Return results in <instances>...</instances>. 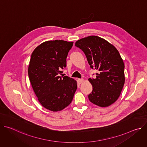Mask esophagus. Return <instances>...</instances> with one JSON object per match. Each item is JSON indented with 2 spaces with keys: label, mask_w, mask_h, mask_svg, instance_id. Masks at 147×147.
Instances as JSON below:
<instances>
[{
  "label": "esophagus",
  "mask_w": 147,
  "mask_h": 147,
  "mask_svg": "<svg viewBox=\"0 0 147 147\" xmlns=\"http://www.w3.org/2000/svg\"><path fill=\"white\" fill-rule=\"evenodd\" d=\"M78 82H79L80 84H81L82 82H83L84 79H82V78H81V79H78Z\"/></svg>",
  "instance_id": "esophagus-1"
}]
</instances>
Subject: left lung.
<instances>
[{"label": "left lung", "instance_id": "left-lung-1", "mask_svg": "<svg viewBox=\"0 0 147 147\" xmlns=\"http://www.w3.org/2000/svg\"><path fill=\"white\" fill-rule=\"evenodd\" d=\"M76 47L84 52L91 68L95 69V78H89L92 91L91 102L100 107H108L119 98L123 88L124 65L117 49L98 36H89L76 41Z\"/></svg>", "mask_w": 147, "mask_h": 147}]
</instances>
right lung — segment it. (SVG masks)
Listing matches in <instances>:
<instances>
[{"label": "right lung", "instance_id": "add662e5", "mask_svg": "<svg viewBox=\"0 0 147 147\" xmlns=\"http://www.w3.org/2000/svg\"><path fill=\"white\" fill-rule=\"evenodd\" d=\"M73 42L48 40L32 52L28 69L29 79L39 103L45 108L57 112L71 102L77 81L60 76L66 67V57ZM63 76L62 75V76Z\"/></svg>", "mask_w": 147, "mask_h": 147}]
</instances>
